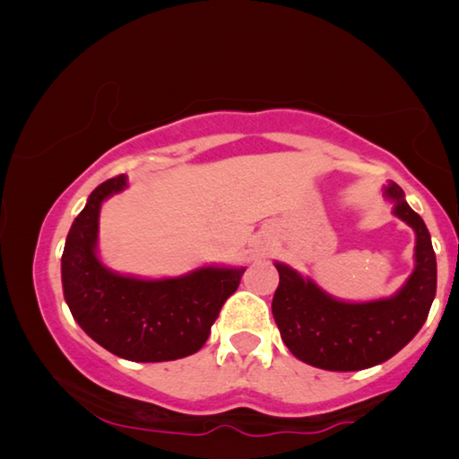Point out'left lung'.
<instances>
[{"instance_id": "1", "label": "left lung", "mask_w": 459, "mask_h": 459, "mask_svg": "<svg viewBox=\"0 0 459 459\" xmlns=\"http://www.w3.org/2000/svg\"><path fill=\"white\" fill-rule=\"evenodd\" d=\"M385 196L393 212L416 231V267L403 288L388 299L344 303L316 281L275 263L280 273L272 313L281 341L297 359L330 372H357L397 355L422 328L437 294V256L422 217L391 181Z\"/></svg>"}]
</instances>
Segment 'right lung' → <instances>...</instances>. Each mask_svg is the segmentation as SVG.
Returning a JSON list of instances; mask_svg holds the SVG:
<instances>
[{
	"mask_svg": "<svg viewBox=\"0 0 459 459\" xmlns=\"http://www.w3.org/2000/svg\"><path fill=\"white\" fill-rule=\"evenodd\" d=\"M127 187L117 175L87 198L66 236L62 288L73 317L90 338L129 361H173L203 349L244 267H200L179 278L140 280L98 259L100 206Z\"/></svg>",
	"mask_w": 459,
	"mask_h": 459,
	"instance_id": "obj_1",
	"label": "right lung"
}]
</instances>
